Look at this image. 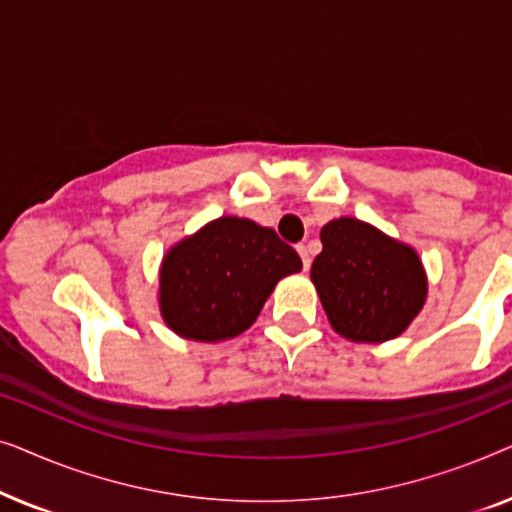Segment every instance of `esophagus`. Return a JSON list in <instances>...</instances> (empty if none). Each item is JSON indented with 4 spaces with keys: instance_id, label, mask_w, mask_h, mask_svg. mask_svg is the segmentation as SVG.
Wrapping results in <instances>:
<instances>
[{
    "instance_id": "34e87169",
    "label": "esophagus",
    "mask_w": 512,
    "mask_h": 512,
    "mask_svg": "<svg viewBox=\"0 0 512 512\" xmlns=\"http://www.w3.org/2000/svg\"><path fill=\"white\" fill-rule=\"evenodd\" d=\"M298 254H300V258H303V268H305V270H310V265H312L310 249H307L305 244H298Z\"/></svg>"
}]
</instances>
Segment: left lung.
I'll return each mask as SVG.
<instances>
[{"label": "left lung", "instance_id": "left-lung-1", "mask_svg": "<svg viewBox=\"0 0 512 512\" xmlns=\"http://www.w3.org/2000/svg\"><path fill=\"white\" fill-rule=\"evenodd\" d=\"M321 244L310 277L333 331L373 345L408 331L429 293L417 251L354 216L328 221Z\"/></svg>", "mask_w": 512, "mask_h": 512}]
</instances>
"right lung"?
Segmentation results:
<instances>
[{
	"mask_svg": "<svg viewBox=\"0 0 512 512\" xmlns=\"http://www.w3.org/2000/svg\"><path fill=\"white\" fill-rule=\"evenodd\" d=\"M303 261L272 228L219 216L172 244L158 270L165 326L193 342H223L247 331L279 279Z\"/></svg>",
	"mask_w": 512,
	"mask_h": 512,
	"instance_id": "obj_1",
	"label": "right lung"
}]
</instances>
